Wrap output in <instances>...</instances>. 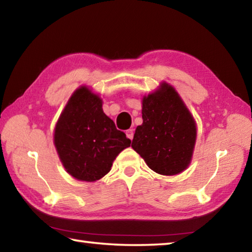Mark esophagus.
<instances>
[{"label":"esophagus","instance_id":"1","mask_svg":"<svg viewBox=\"0 0 252 252\" xmlns=\"http://www.w3.org/2000/svg\"><path fill=\"white\" fill-rule=\"evenodd\" d=\"M126 136L127 138H129L130 140H132L133 139V134H134V131H133V129H129V130H126Z\"/></svg>","mask_w":252,"mask_h":252}]
</instances>
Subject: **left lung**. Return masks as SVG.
Here are the masks:
<instances>
[{
	"label": "left lung",
	"instance_id": "8db88e82",
	"mask_svg": "<svg viewBox=\"0 0 252 252\" xmlns=\"http://www.w3.org/2000/svg\"><path fill=\"white\" fill-rule=\"evenodd\" d=\"M143 123L136 127L131 147L153 171L173 176L190 163L195 142V122L172 87L163 83L143 97Z\"/></svg>",
	"mask_w": 252,
	"mask_h": 252
}]
</instances>
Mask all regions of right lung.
<instances>
[{"mask_svg":"<svg viewBox=\"0 0 252 252\" xmlns=\"http://www.w3.org/2000/svg\"><path fill=\"white\" fill-rule=\"evenodd\" d=\"M130 143L125 132L104 114L102 100L85 87L71 96L54 131V144L63 165L82 181L104 177Z\"/></svg>","mask_w":252,"mask_h":252,"instance_id":"obj_1","label":"right lung"}]
</instances>
